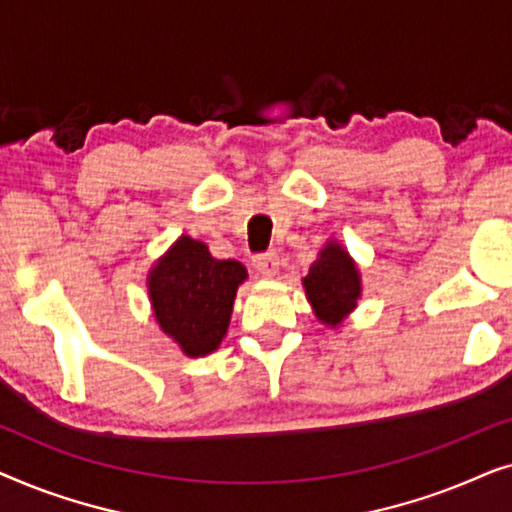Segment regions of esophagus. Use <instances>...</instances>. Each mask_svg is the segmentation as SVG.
<instances>
[{
  "label": "esophagus",
  "instance_id": "obj_1",
  "mask_svg": "<svg viewBox=\"0 0 512 512\" xmlns=\"http://www.w3.org/2000/svg\"><path fill=\"white\" fill-rule=\"evenodd\" d=\"M254 268L261 277H275L279 270V256L275 251H268V254H261L254 258Z\"/></svg>",
  "mask_w": 512,
  "mask_h": 512
}]
</instances>
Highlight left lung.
I'll return each instance as SVG.
<instances>
[{"label":"left lung","instance_id":"left-lung-1","mask_svg":"<svg viewBox=\"0 0 512 512\" xmlns=\"http://www.w3.org/2000/svg\"><path fill=\"white\" fill-rule=\"evenodd\" d=\"M314 317L328 328L342 326L361 300V272L349 251L338 240H328L300 279Z\"/></svg>","mask_w":512,"mask_h":512}]
</instances>
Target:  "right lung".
<instances>
[{"mask_svg":"<svg viewBox=\"0 0 512 512\" xmlns=\"http://www.w3.org/2000/svg\"><path fill=\"white\" fill-rule=\"evenodd\" d=\"M242 282H247V268L240 261H219L191 235L177 237L146 275L160 331L191 359L219 349Z\"/></svg>","mask_w":512,"mask_h":512,"instance_id":"add662e5","label":"right lung"}]
</instances>
